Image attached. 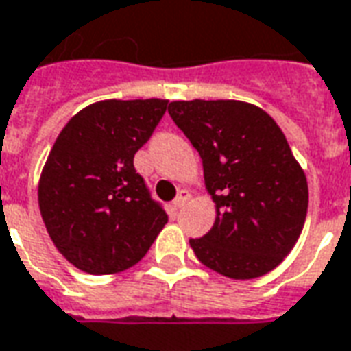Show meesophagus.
I'll use <instances>...</instances> for the list:
<instances>
[{"label":"esophagus","instance_id":"1","mask_svg":"<svg viewBox=\"0 0 351 351\" xmlns=\"http://www.w3.org/2000/svg\"><path fill=\"white\" fill-rule=\"evenodd\" d=\"M188 201H190V192L188 190H180L178 195L175 197V201H173V205H175V209H182Z\"/></svg>","mask_w":351,"mask_h":351}]
</instances>
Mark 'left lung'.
I'll use <instances>...</instances> for the list:
<instances>
[{"label":"left lung","instance_id":"left-lung-1","mask_svg":"<svg viewBox=\"0 0 351 351\" xmlns=\"http://www.w3.org/2000/svg\"><path fill=\"white\" fill-rule=\"evenodd\" d=\"M169 114L203 161L215 224L190 239L197 261L230 279L278 268L300 237L308 180L279 125L243 100H175Z\"/></svg>","mask_w":351,"mask_h":351}]
</instances>
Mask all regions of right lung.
Here are the masks:
<instances>
[{
	"instance_id": "add662e5",
	"label": "right lung",
	"mask_w": 351,
	"mask_h": 351,
	"mask_svg": "<svg viewBox=\"0 0 351 351\" xmlns=\"http://www.w3.org/2000/svg\"><path fill=\"white\" fill-rule=\"evenodd\" d=\"M169 100H100L80 110L56 136L38 184L41 218L66 261L112 276L144 258L167 224L134 171V154Z\"/></svg>"
}]
</instances>
